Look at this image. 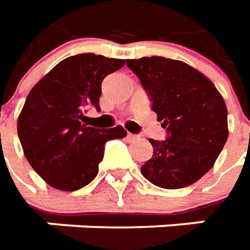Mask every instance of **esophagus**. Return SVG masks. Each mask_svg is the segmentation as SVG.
<instances>
[{"label": "esophagus", "mask_w": 250, "mask_h": 250, "mask_svg": "<svg viewBox=\"0 0 250 250\" xmlns=\"http://www.w3.org/2000/svg\"><path fill=\"white\" fill-rule=\"evenodd\" d=\"M127 137H128V140H130V141H135V140H138V138H140L138 135H135V134H131V133H128Z\"/></svg>", "instance_id": "esophagus-1"}]
</instances>
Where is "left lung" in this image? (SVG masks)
Here are the masks:
<instances>
[{
    "label": "left lung",
    "instance_id": "left-lung-1",
    "mask_svg": "<svg viewBox=\"0 0 250 250\" xmlns=\"http://www.w3.org/2000/svg\"><path fill=\"white\" fill-rule=\"evenodd\" d=\"M125 63L167 128L166 141L149 140L153 155L142 165V176L166 189L194 184L213 167L227 141V106L221 94L205 74L181 61L144 56Z\"/></svg>",
    "mask_w": 250,
    "mask_h": 250
}]
</instances>
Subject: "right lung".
Masks as SVG:
<instances>
[{
  "mask_svg": "<svg viewBox=\"0 0 250 250\" xmlns=\"http://www.w3.org/2000/svg\"><path fill=\"white\" fill-rule=\"evenodd\" d=\"M125 63L95 54L69 56L29 92L18 117V135L31 167L52 188L77 191L90 184L105 142L127 135L122 125L88 127L83 115L90 105L99 109L102 80Z\"/></svg>",
  "mask_w": 250,
  "mask_h": 250,
  "instance_id": "1",
  "label": "right lung"
}]
</instances>
